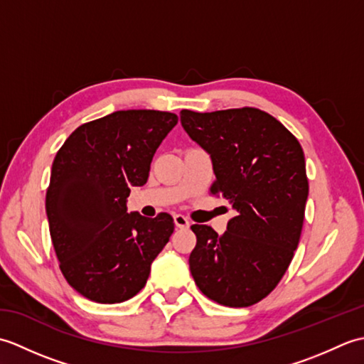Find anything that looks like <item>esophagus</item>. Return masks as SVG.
Segmentation results:
<instances>
[{
    "label": "esophagus",
    "instance_id": "esophagus-1",
    "mask_svg": "<svg viewBox=\"0 0 364 364\" xmlns=\"http://www.w3.org/2000/svg\"><path fill=\"white\" fill-rule=\"evenodd\" d=\"M173 222H175V225L178 228H189V225H191L189 219L186 218V215H183V214H175L173 215Z\"/></svg>",
    "mask_w": 364,
    "mask_h": 364
}]
</instances>
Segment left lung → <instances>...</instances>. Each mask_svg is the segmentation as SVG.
Returning a JSON list of instances; mask_svg holds the SVG:
<instances>
[{"mask_svg":"<svg viewBox=\"0 0 364 364\" xmlns=\"http://www.w3.org/2000/svg\"><path fill=\"white\" fill-rule=\"evenodd\" d=\"M180 117L191 139L211 154L210 192L236 210L223 235L191 227L197 236L191 274L220 305L258 304L280 283L300 241L308 198L304 150L288 128L257 107L183 109Z\"/></svg>","mask_w":364,"mask_h":364,"instance_id":"left-lung-1","label":"left lung"}]
</instances>
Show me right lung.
Segmentation results:
<instances>
[{
  "label": "right lung",
  "instance_id": "right-lung-1",
  "mask_svg": "<svg viewBox=\"0 0 364 364\" xmlns=\"http://www.w3.org/2000/svg\"><path fill=\"white\" fill-rule=\"evenodd\" d=\"M176 123L173 112L117 111L82 123L56 153L45 200L50 235L60 272L86 299L136 296L173 233L172 215L127 213V197L149 180L153 154Z\"/></svg>",
  "mask_w": 364,
  "mask_h": 364
}]
</instances>
